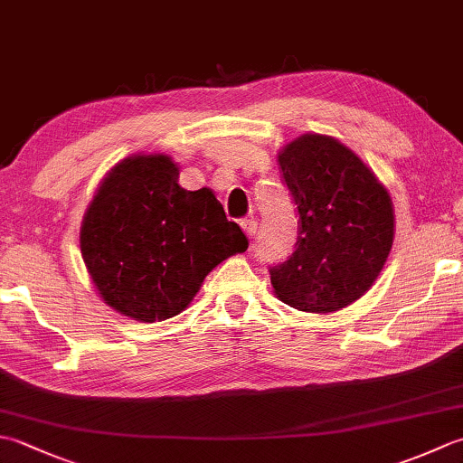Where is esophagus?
<instances>
[{"mask_svg":"<svg viewBox=\"0 0 463 463\" xmlns=\"http://www.w3.org/2000/svg\"><path fill=\"white\" fill-rule=\"evenodd\" d=\"M241 226H242V231L247 232V237H254V234H257V229H259V222L254 221V219H244L242 222H241Z\"/></svg>","mask_w":463,"mask_h":463,"instance_id":"34e87169","label":"esophagus"}]
</instances>
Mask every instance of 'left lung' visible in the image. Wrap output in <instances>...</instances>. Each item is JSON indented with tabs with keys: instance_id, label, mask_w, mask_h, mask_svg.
I'll return each mask as SVG.
<instances>
[{
	"instance_id": "1",
	"label": "left lung",
	"mask_w": 463,
	"mask_h": 463,
	"mask_svg": "<svg viewBox=\"0 0 463 463\" xmlns=\"http://www.w3.org/2000/svg\"><path fill=\"white\" fill-rule=\"evenodd\" d=\"M282 183L297 204L290 257L269 267L277 297L304 312H334L366 292L394 241L388 191L348 146L302 135L279 155Z\"/></svg>"
}]
</instances>
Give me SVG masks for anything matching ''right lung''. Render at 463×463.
<instances>
[{
	"mask_svg": "<svg viewBox=\"0 0 463 463\" xmlns=\"http://www.w3.org/2000/svg\"><path fill=\"white\" fill-rule=\"evenodd\" d=\"M249 249L211 189L186 191L166 155L111 169L85 213L81 257L103 300L141 322L176 317L206 274Z\"/></svg>",
	"mask_w": 463,
	"mask_h": 463,
	"instance_id": "right-lung-1",
	"label": "right lung"
}]
</instances>
